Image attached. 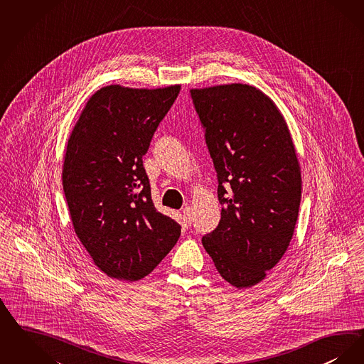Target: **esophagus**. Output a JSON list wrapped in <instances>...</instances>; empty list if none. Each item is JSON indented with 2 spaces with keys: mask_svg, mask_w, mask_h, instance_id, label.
I'll use <instances>...</instances> for the list:
<instances>
[{
  "mask_svg": "<svg viewBox=\"0 0 364 364\" xmlns=\"http://www.w3.org/2000/svg\"><path fill=\"white\" fill-rule=\"evenodd\" d=\"M183 215L186 217V219L188 220V222H192V215H193V210H192V207H184L183 208Z\"/></svg>",
  "mask_w": 364,
  "mask_h": 364,
  "instance_id": "34e87169",
  "label": "esophagus"
}]
</instances>
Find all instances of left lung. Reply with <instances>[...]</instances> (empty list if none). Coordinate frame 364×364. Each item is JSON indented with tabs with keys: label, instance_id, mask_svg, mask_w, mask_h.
<instances>
[{
	"label": "left lung",
	"instance_id": "1",
	"mask_svg": "<svg viewBox=\"0 0 364 364\" xmlns=\"http://www.w3.org/2000/svg\"><path fill=\"white\" fill-rule=\"evenodd\" d=\"M218 173V228L202 238L220 277L237 289L260 283L286 253L302 177L289 126L274 100L247 84L192 87Z\"/></svg>",
	"mask_w": 364,
	"mask_h": 364
}]
</instances>
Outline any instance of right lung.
<instances>
[{
  "label": "right lung",
  "instance_id": "obj_1",
  "mask_svg": "<svg viewBox=\"0 0 364 364\" xmlns=\"http://www.w3.org/2000/svg\"><path fill=\"white\" fill-rule=\"evenodd\" d=\"M180 87H102L68 139L62 184L74 232L112 279L147 277L181 233L175 219L156 210L142 162Z\"/></svg>",
  "mask_w": 364,
  "mask_h": 364
}]
</instances>
